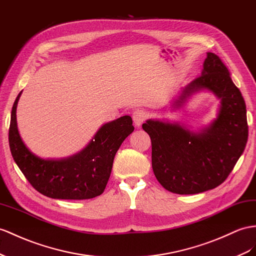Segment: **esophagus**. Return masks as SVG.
<instances>
[{"mask_svg": "<svg viewBox=\"0 0 256 256\" xmlns=\"http://www.w3.org/2000/svg\"><path fill=\"white\" fill-rule=\"evenodd\" d=\"M146 118H147L146 111H144L142 109H137L133 112V121L137 128H140L142 126V122L146 120Z\"/></svg>", "mask_w": 256, "mask_h": 256, "instance_id": "1", "label": "esophagus"}]
</instances>
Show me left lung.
Segmentation results:
<instances>
[{"instance_id": "left-lung-1", "label": "left lung", "mask_w": 256, "mask_h": 256, "mask_svg": "<svg viewBox=\"0 0 256 256\" xmlns=\"http://www.w3.org/2000/svg\"><path fill=\"white\" fill-rule=\"evenodd\" d=\"M208 90L220 100L216 120L200 133L180 124L148 120L142 128L152 140V163L156 180L166 190L194 194L220 186L230 174L248 142L246 107L220 58L208 53L202 74L182 90L180 107L188 96Z\"/></svg>"}]
</instances>
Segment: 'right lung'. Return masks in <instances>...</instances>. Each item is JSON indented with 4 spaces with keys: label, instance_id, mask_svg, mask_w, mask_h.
Segmentation results:
<instances>
[{
    "label": "right lung",
    "instance_id": "1",
    "mask_svg": "<svg viewBox=\"0 0 256 256\" xmlns=\"http://www.w3.org/2000/svg\"><path fill=\"white\" fill-rule=\"evenodd\" d=\"M20 95L22 92L12 104L8 142L12 158L32 187L53 199L84 200L102 194L118 149L134 130L132 118L106 123L81 152L68 159L44 160L32 154L19 135L16 108Z\"/></svg>",
    "mask_w": 256,
    "mask_h": 256
}]
</instances>
